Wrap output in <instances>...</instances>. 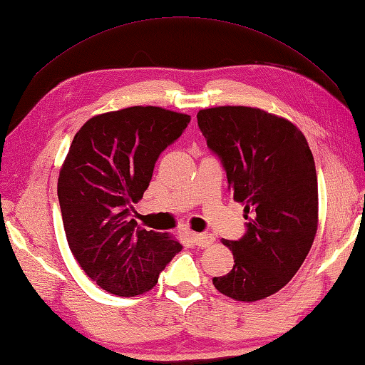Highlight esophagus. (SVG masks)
Here are the masks:
<instances>
[{"label":"esophagus","instance_id":"esophagus-1","mask_svg":"<svg viewBox=\"0 0 365 365\" xmlns=\"http://www.w3.org/2000/svg\"><path fill=\"white\" fill-rule=\"evenodd\" d=\"M191 240H193L196 246H200V247H209L215 241L214 236L209 233H193L191 235Z\"/></svg>","mask_w":365,"mask_h":365}]
</instances>
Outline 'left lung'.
Wrapping results in <instances>:
<instances>
[{
	"mask_svg": "<svg viewBox=\"0 0 365 365\" xmlns=\"http://www.w3.org/2000/svg\"><path fill=\"white\" fill-rule=\"evenodd\" d=\"M197 125L220 158L247 231L223 240L233 252L228 274L212 279L237 302L276 294L300 269L317 230V175L302 130L286 118L252 107L200 110Z\"/></svg>",
	"mask_w": 365,
	"mask_h": 365,
	"instance_id": "1",
	"label": "left lung"
}]
</instances>
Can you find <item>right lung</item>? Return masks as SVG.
<instances>
[{"instance_id":"add662e5","label":"right lung","mask_w":365,"mask_h":365,"mask_svg":"<svg viewBox=\"0 0 365 365\" xmlns=\"http://www.w3.org/2000/svg\"><path fill=\"white\" fill-rule=\"evenodd\" d=\"M190 116L161 107H129L88 119L58 174L57 195L73 257L98 287L119 297L153 289L182 244L138 227L155 163Z\"/></svg>"}]
</instances>
